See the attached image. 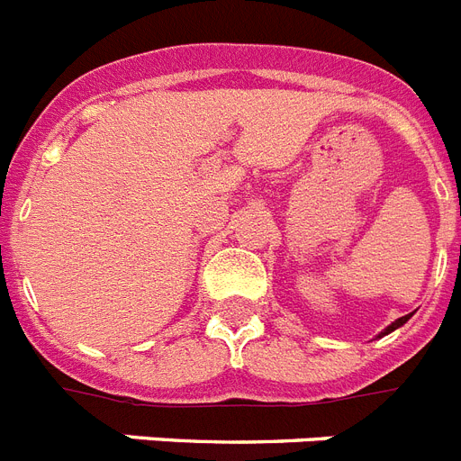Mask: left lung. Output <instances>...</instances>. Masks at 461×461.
Instances as JSON below:
<instances>
[{"label": "left lung", "instance_id": "left-lung-1", "mask_svg": "<svg viewBox=\"0 0 461 461\" xmlns=\"http://www.w3.org/2000/svg\"><path fill=\"white\" fill-rule=\"evenodd\" d=\"M407 320H410V315H405V317H400V320H395V321H393V324H391V327H388V329H386V331H381V336H386V334H391L393 329H398V327H402V324H405V321H407Z\"/></svg>", "mask_w": 461, "mask_h": 461}]
</instances>
